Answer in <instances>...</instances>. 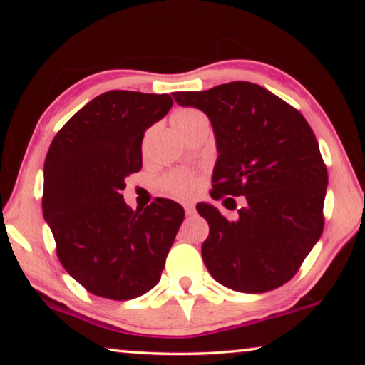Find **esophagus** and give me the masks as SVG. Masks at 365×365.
Segmentation results:
<instances>
[{"label":"esophagus","instance_id":"34e87169","mask_svg":"<svg viewBox=\"0 0 365 365\" xmlns=\"http://www.w3.org/2000/svg\"><path fill=\"white\" fill-rule=\"evenodd\" d=\"M183 207H185V212H187V215L195 214V205H191V202H187V205H183Z\"/></svg>","mask_w":365,"mask_h":365}]
</instances>
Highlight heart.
<instances>
[{"instance_id":"b5f03b06","label":"heart","mask_w":365,"mask_h":365,"mask_svg":"<svg viewBox=\"0 0 365 365\" xmlns=\"http://www.w3.org/2000/svg\"><path fill=\"white\" fill-rule=\"evenodd\" d=\"M170 123L174 130L183 138L197 128L209 127L207 117L195 108H180L174 110V114L170 115ZM159 187L164 193L185 200V197L195 195L197 180L188 170H172L160 178Z\"/></svg>"}]
</instances>
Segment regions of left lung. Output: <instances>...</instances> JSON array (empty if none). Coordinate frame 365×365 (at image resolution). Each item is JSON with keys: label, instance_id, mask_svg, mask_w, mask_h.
Listing matches in <instances>:
<instances>
[{"label": "left lung", "instance_id": "1", "mask_svg": "<svg viewBox=\"0 0 365 365\" xmlns=\"http://www.w3.org/2000/svg\"><path fill=\"white\" fill-rule=\"evenodd\" d=\"M172 95L212 123L219 156L211 197H245L233 220L207 202L196 206L209 224L201 248L209 274L242 293L282 287L324 230L329 174L312 128L298 109L251 82Z\"/></svg>", "mask_w": 365, "mask_h": 365}]
</instances>
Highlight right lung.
Wrapping results in <instances>:
<instances>
[{
    "label": "right lung",
    "instance_id": "1",
    "mask_svg": "<svg viewBox=\"0 0 365 365\" xmlns=\"http://www.w3.org/2000/svg\"><path fill=\"white\" fill-rule=\"evenodd\" d=\"M169 95L106 91L73 114L45 159L43 217L63 267L86 292L127 301L160 280L185 211L156 197L143 211L123 201L141 169L146 128L169 113Z\"/></svg>",
    "mask_w": 365,
    "mask_h": 365
}]
</instances>
